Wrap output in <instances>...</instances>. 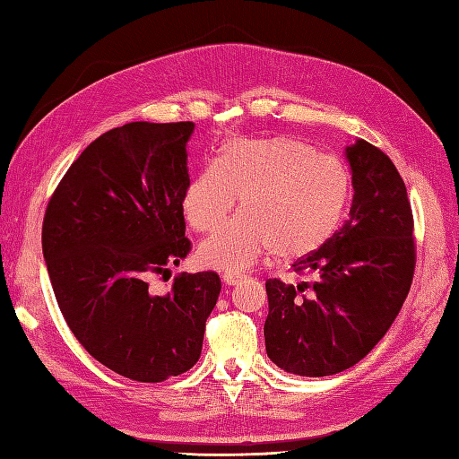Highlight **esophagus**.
<instances>
[{"mask_svg": "<svg viewBox=\"0 0 459 459\" xmlns=\"http://www.w3.org/2000/svg\"><path fill=\"white\" fill-rule=\"evenodd\" d=\"M247 276L245 274H238V272H229V274H224L222 276V281L227 286H238L242 280H245Z\"/></svg>", "mask_w": 459, "mask_h": 459, "instance_id": "1", "label": "esophagus"}]
</instances>
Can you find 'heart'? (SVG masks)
Masks as SVG:
<instances>
[{
  "instance_id": "1",
  "label": "heart",
  "mask_w": 459,
  "mask_h": 459,
  "mask_svg": "<svg viewBox=\"0 0 459 459\" xmlns=\"http://www.w3.org/2000/svg\"><path fill=\"white\" fill-rule=\"evenodd\" d=\"M242 212L199 247V262L245 270L276 250L294 260L335 235L351 201V178L339 160L294 138H235L219 161L193 175L181 207L191 229L212 232L237 204Z\"/></svg>"
}]
</instances>
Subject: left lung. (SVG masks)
Listing matches in <instances>:
<instances>
[{"instance_id":"8db88e82","label":"left lung","mask_w":459,"mask_h":459,"mask_svg":"<svg viewBox=\"0 0 459 459\" xmlns=\"http://www.w3.org/2000/svg\"><path fill=\"white\" fill-rule=\"evenodd\" d=\"M353 183L349 219L294 272L266 281V353L286 373L329 377L365 359L401 311L414 276V221L406 185L378 148H345Z\"/></svg>"}]
</instances>
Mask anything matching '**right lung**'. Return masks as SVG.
I'll return each mask as SVG.
<instances>
[{
    "label": "right lung",
    "mask_w": 459,
    "mask_h": 459,
    "mask_svg": "<svg viewBox=\"0 0 459 459\" xmlns=\"http://www.w3.org/2000/svg\"><path fill=\"white\" fill-rule=\"evenodd\" d=\"M193 122H130L102 134L58 183L43 221V256L66 325L114 373L161 383L201 357L217 304L214 272L150 291L189 255L183 191Z\"/></svg>",
    "instance_id": "right-lung-1"
}]
</instances>
